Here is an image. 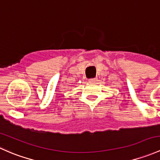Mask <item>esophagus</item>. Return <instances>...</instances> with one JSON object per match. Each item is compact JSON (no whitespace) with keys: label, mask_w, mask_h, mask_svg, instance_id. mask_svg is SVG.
<instances>
[{"label":"esophagus","mask_w":160,"mask_h":160,"mask_svg":"<svg viewBox=\"0 0 160 160\" xmlns=\"http://www.w3.org/2000/svg\"><path fill=\"white\" fill-rule=\"evenodd\" d=\"M97 82V78H90L88 79V82L89 83H95V82Z\"/></svg>","instance_id":"34e87169"}]
</instances>
